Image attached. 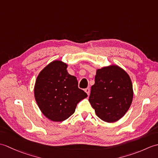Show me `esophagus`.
Instances as JSON below:
<instances>
[{
    "mask_svg": "<svg viewBox=\"0 0 158 158\" xmlns=\"http://www.w3.org/2000/svg\"><path fill=\"white\" fill-rule=\"evenodd\" d=\"M85 92L87 93V94H88V96L89 95V93H90V89H89V88H86V89H85Z\"/></svg>",
    "mask_w": 158,
    "mask_h": 158,
    "instance_id": "esophagus-1",
    "label": "esophagus"
}]
</instances>
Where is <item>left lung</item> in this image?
Wrapping results in <instances>:
<instances>
[{
    "mask_svg": "<svg viewBox=\"0 0 158 158\" xmlns=\"http://www.w3.org/2000/svg\"><path fill=\"white\" fill-rule=\"evenodd\" d=\"M133 88L128 74L117 65L97 69L89 102L96 115L107 123L119 120L133 100Z\"/></svg>",
    "mask_w": 158,
    "mask_h": 158,
    "instance_id": "1",
    "label": "left lung"
}]
</instances>
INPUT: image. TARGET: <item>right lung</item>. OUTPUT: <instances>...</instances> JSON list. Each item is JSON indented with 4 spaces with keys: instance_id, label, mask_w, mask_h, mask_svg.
I'll use <instances>...</instances> for the list:
<instances>
[{
    "instance_id": "add662e5",
    "label": "right lung",
    "mask_w": 158,
    "mask_h": 158,
    "mask_svg": "<svg viewBox=\"0 0 158 158\" xmlns=\"http://www.w3.org/2000/svg\"><path fill=\"white\" fill-rule=\"evenodd\" d=\"M68 65L56 60L36 77L34 94L41 113L52 122H63L75 113L77 103L88 95L78 88L76 77L67 71Z\"/></svg>"
}]
</instances>
